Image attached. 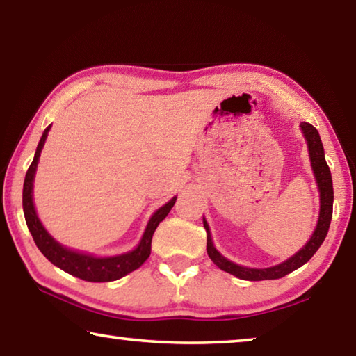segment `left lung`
Listing matches in <instances>:
<instances>
[{
	"label": "left lung",
	"instance_id": "1",
	"mask_svg": "<svg viewBox=\"0 0 356 356\" xmlns=\"http://www.w3.org/2000/svg\"><path fill=\"white\" fill-rule=\"evenodd\" d=\"M300 127L303 130L306 141H308L311 166H312V171H314L318 191H321V213H318V221H317L314 234H312L311 238L308 240V243H306L298 252H295L292 257H289L287 261L268 268H250V267H243V265L231 262L229 259L221 256L220 252L216 251L212 242V236H210L209 225L206 218H204V227H206L207 231V254L210 259H212V262L216 265V267H220L222 272H227L234 276H237L240 280H246V281L278 280L308 262L309 259L316 254V251L321 248L325 237H327L331 216H333V197H334L333 180H331L330 168L327 165V161H325L323 146H322L321 135H318L317 129L312 127V125L308 122H301Z\"/></svg>",
	"mask_w": 356,
	"mask_h": 356
}]
</instances>
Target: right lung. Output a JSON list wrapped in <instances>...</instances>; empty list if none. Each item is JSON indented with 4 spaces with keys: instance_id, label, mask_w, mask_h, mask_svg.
Segmentation results:
<instances>
[{
    "instance_id": "add662e5",
    "label": "right lung",
    "mask_w": 356,
    "mask_h": 356,
    "mask_svg": "<svg viewBox=\"0 0 356 356\" xmlns=\"http://www.w3.org/2000/svg\"><path fill=\"white\" fill-rule=\"evenodd\" d=\"M50 127L51 125H48L44 130V135H42L38 144V149H35L33 163L29 165L26 171L25 184H23V212H25V220L29 232H31L34 242L38 245L42 254H44L53 265H56V267L64 270V272H67L69 275H74L76 278L91 282H108L122 278V276L129 275L136 268H140L141 265L146 262V259L150 254V243H152V236L155 229L160 225V221H163L166 218V215L170 213V210L172 209L177 197H172L170 202H166L163 207H160L152 215V218L147 222V227L146 231H144V236L140 245H138L134 251H129L125 252V254L113 257H94L91 254H84V252L64 248V246L59 245L56 240L45 231V227L42 226L33 202L34 174L35 170H38L39 156L48 136V131H50Z\"/></svg>"
}]
</instances>
